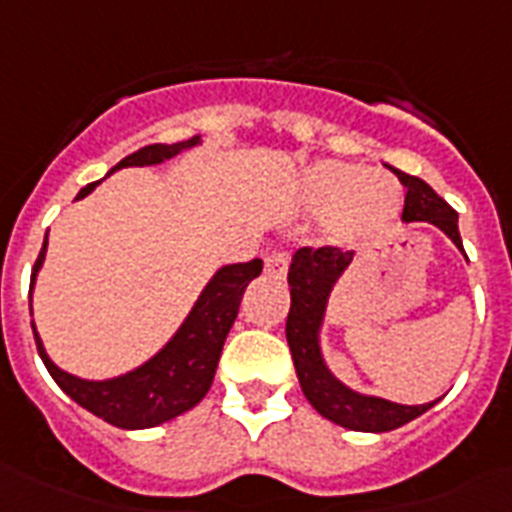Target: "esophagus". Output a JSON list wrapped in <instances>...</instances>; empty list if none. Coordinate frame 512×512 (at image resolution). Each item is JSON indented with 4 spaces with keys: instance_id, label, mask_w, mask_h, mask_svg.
I'll return each instance as SVG.
<instances>
[{
    "instance_id": "34e87169",
    "label": "esophagus",
    "mask_w": 512,
    "mask_h": 512,
    "mask_svg": "<svg viewBox=\"0 0 512 512\" xmlns=\"http://www.w3.org/2000/svg\"><path fill=\"white\" fill-rule=\"evenodd\" d=\"M289 268V255L284 249H273L265 255V273L273 276V279H284Z\"/></svg>"
}]
</instances>
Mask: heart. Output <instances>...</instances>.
<instances>
[{"label": "heart", "instance_id": "1", "mask_svg": "<svg viewBox=\"0 0 512 512\" xmlns=\"http://www.w3.org/2000/svg\"><path fill=\"white\" fill-rule=\"evenodd\" d=\"M308 196L319 212L332 215L329 231L340 241L377 228L396 215L398 191L390 177L369 175L356 164H319L308 177Z\"/></svg>", "mask_w": 512, "mask_h": 512}]
</instances>
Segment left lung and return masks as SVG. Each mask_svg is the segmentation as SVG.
<instances>
[{
    "label": "left lung",
    "mask_w": 512,
    "mask_h": 512,
    "mask_svg": "<svg viewBox=\"0 0 512 512\" xmlns=\"http://www.w3.org/2000/svg\"><path fill=\"white\" fill-rule=\"evenodd\" d=\"M393 170V167H390ZM393 175L404 183V212L401 220H425V223L438 225L449 239L462 249L460 231H457V212L430 188L425 180L414 175H406L401 170H393ZM353 260V249L342 247H300L289 265V305L287 316V342L295 361L297 380L303 388L305 398L321 417L337 422L342 428L364 430V433H385L396 430L430 406H404L385 401V398L361 396L353 393L342 382H337L329 369L324 366L319 350V324L324 319L327 297L340 279L342 271Z\"/></svg>",
    "instance_id": "left-lung-1"
}]
</instances>
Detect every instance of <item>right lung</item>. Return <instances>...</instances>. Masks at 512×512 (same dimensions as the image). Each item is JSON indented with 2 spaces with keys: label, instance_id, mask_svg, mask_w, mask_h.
Instances as JSON below:
<instances>
[{
  "label": "right lung",
  "instance_id": "right-lung-1",
  "mask_svg": "<svg viewBox=\"0 0 512 512\" xmlns=\"http://www.w3.org/2000/svg\"><path fill=\"white\" fill-rule=\"evenodd\" d=\"M196 143H199V135H193L185 143H172V146L154 143V146L140 148L127 159H122L111 172L122 170V167L159 164L164 159H170V156L180 154L183 148L196 146ZM92 188H95V183L82 188L76 199H84ZM44 249H47V241H44L42 252L36 257L31 287H34L36 271L42 268ZM260 271H263V260H257V257L249 260V263L220 268L215 273V279L209 281L207 289L201 292L199 303L193 305V311L188 313L183 327L177 329V335L164 345V350H159L140 369L122 374L116 380L90 382L63 372L47 358L42 340L34 332L36 350H39L47 372L52 374V380L58 382L60 388L66 390L68 396L74 398L79 406H84L87 412L124 430L154 428V425H162V422L172 420L177 414L188 412L191 406H196L201 398L207 396L209 385L215 380L223 342L231 332L233 321H236V313H239L241 295H244L249 281L260 276Z\"/></svg>",
  "mask_w": 512,
  "mask_h": 512
}]
</instances>
